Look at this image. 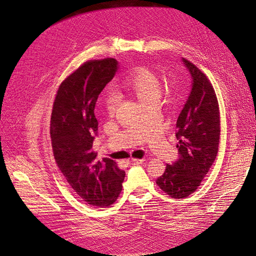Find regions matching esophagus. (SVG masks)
<instances>
[{
  "mask_svg": "<svg viewBox=\"0 0 256 256\" xmlns=\"http://www.w3.org/2000/svg\"><path fill=\"white\" fill-rule=\"evenodd\" d=\"M144 161V159H138V158H131L130 159V164H140Z\"/></svg>",
  "mask_w": 256,
  "mask_h": 256,
  "instance_id": "obj_1",
  "label": "esophagus"
}]
</instances>
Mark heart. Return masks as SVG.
<instances>
[{
  "label": "heart",
  "mask_w": 256,
  "mask_h": 256,
  "mask_svg": "<svg viewBox=\"0 0 256 256\" xmlns=\"http://www.w3.org/2000/svg\"><path fill=\"white\" fill-rule=\"evenodd\" d=\"M122 88L134 95L142 104L158 102L161 94V81L159 76L145 67H138L122 81ZM118 96L106 92L104 98V109L109 114H114L118 106Z\"/></svg>",
  "instance_id": "heart-1"
}]
</instances>
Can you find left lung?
<instances>
[{
  "mask_svg": "<svg viewBox=\"0 0 256 256\" xmlns=\"http://www.w3.org/2000/svg\"><path fill=\"white\" fill-rule=\"evenodd\" d=\"M192 78V90L176 122L180 158L166 164L158 177L159 188L173 198L194 192L216 157L220 142V112L212 84L207 76L182 58Z\"/></svg>",
  "mask_w": 256,
  "mask_h": 256,
  "instance_id": "8db88e82",
  "label": "left lung"
}]
</instances>
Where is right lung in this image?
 I'll return each instance as SVG.
<instances>
[{
	"label": "right lung",
	"instance_id": "1",
	"mask_svg": "<svg viewBox=\"0 0 256 256\" xmlns=\"http://www.w3.org/2000/svg\"><path fill=\"white\" fill-rule=\"evenodd\" d=\"M116 70L118 60L111 58L85 62L60 83L51 114V143L60 171L76 194L97 207L118 200L125 178L115 161H97L92 150L96 102Z\"/></svg>",
	"mask_w": 256,
	"mask_h": 256
}]
</instances>
